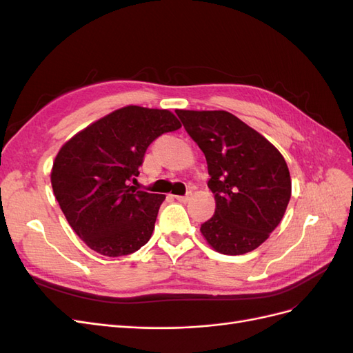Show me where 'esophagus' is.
<instances>
[{"label":"esophagus","instance_id":"34e87169","mask_svg":"<svg viewBox=\"0 0 353 353\" xmlns=\"http://www.w3.org/2000/svg\"><path fill=\"white\" fill-rule=\"evenodd\" d=\"M191 197H193V193H191V191H188V193H187L185 196H176V200L183 201V203H187V201L191 200Z\"/></svg>","mask_w":353,"mask_h":353}]
</instances>
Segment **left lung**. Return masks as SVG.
Returning a JSON list of instances; mask_svg holds the SVG:
<instances>
[{
	"label": "left lung",
	"instance_id": "obj_1",
	"mask_svg": "<svg viewBox=\"0 0 353 353\" xmlns=\"http://www.w3.org/2000/svg\"><path fill=\"white\" fill-rule=\"evenodd\" d=\"M205 153L215 215L203 237L222 254H244L270 237L292 196L283 154L253 128L225 110H175Z\"/></svg>",
	"mask_w": 353,
	"mask_h": 353
}]
</instances>
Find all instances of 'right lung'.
<instances>
[{
	"label": "right lung",
	"mask_w": 353,
	"mask_h": 353,
	"mask_svg": "<svg viewBox=\"0 0 353 353\" xmlns=\"http://www.w3.org/2000/svg\"><path fill=\"white\" fill-rule=\"evenodd\" d=\"M181 128L163 109L126 105L91 123L57 153L51 185L69 225L90 249L117 258L150 240L165 196L135 190L145 150Z\"/></svg>",
	"instance_id": "obj_1"
}]
</instances>
